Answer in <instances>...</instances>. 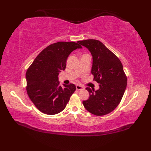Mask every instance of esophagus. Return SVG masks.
Returning a JSON list of instances; mask_svg holds the SVG:
<instances>
[{
    "label": "esophagus",
    "mask_w": 151,
    "mask_h": 151,
    "mask_svg": "<svg viewBox=\"0 0 151 151\" xmlns=\"http://www.w3.org/2000/svg\"><path fill=\"white\" fill-rule=\"evenodd\" d=\"M84 88L83 86H81L79 84L76 85V89L77 90H83Z\"/></svg>",
    "instance_id": "1"
}]
</instances>
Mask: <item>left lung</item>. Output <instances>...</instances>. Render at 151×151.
I'll use <instances>...</instances> for the list:
<instances>
[{"instance_id":"left-lung-1","label":"left lung","mask_w":151,"mask_h":151,"mask_svg":"<svg viewBox=\"0 0 151 151\" xmlns=\"http://www.w3.org/2000/svg\"><path fill=\"white\" fill-rule=\"evenodd\" d=\"M78 43L88 48L91 53V73L99 86L97 91L86 88L89 93V98L83 101V105L94 115H105L118 106L127 88V79L122 63L99 40L90 39L79 41Z\"/></svg>"}]
</instances>
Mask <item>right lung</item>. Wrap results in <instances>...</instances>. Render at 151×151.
Returning <instances> with one entry per match:
<instances>
[{"instance_id": "right-lung-1", "label": "right lung", "mask_w": 151, "mask_h": 151, "mask_svg": "<svg viewBox=\"0 0 151 151\" xmlns=\"http://www.w3.org/2000/svg\"><path fill=\"white\" fill-rule=\"evenodd\" d=\"M77 43L59 42L49 45L36 57L26 72L27 93L35 106L45 114L55 115L63 111L76 89L74 84L62 87L58 74L65 69L70 53L82 48Z\"/></svg>"}]
</instances>
